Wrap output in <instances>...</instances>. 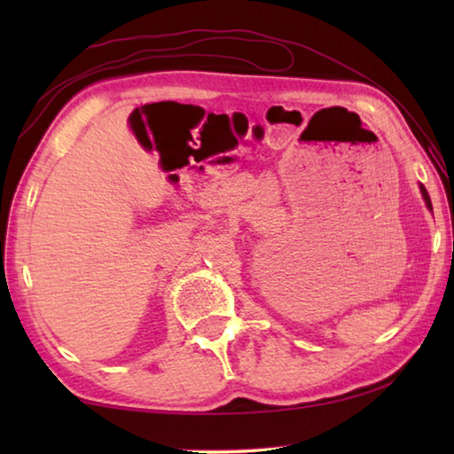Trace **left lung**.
Returning <instances> with one entry per match:
<instances>
[{
  "label": "left lung",
  "mask_w": 454,
  "mask_h": 454,
  "mask_svg": "<svg viewBox=\"0 0 454 454\" xmlns=\"http://www.w3.org/2000/svg\"><path fill=\"white\" fill-rule=\"evenodd\" d=\"M420 194H422V198H425L427 208H428V210H433V204H430V196H428V192H427V188H425V186H422V184H420Z\"/></svg>",
  "instance_id": "8db88e82"
}]
</instances>
